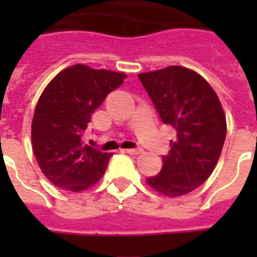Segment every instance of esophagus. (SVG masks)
<instances>
[{
	"label": "esophagus",
	"instance_id": "esophagus-1",
	"mask_svg": "<svg viewBox=\"0 0 257 257\" xmlns=\"http://www.w3.org/2000/svg\"><path fill=\"white\" fill-rule=\"evenodd\" d=\"M125 153H129V154H139L142 153V149L140 147H136V149H126V150H123Z\"/></svg>",
	"mask_w": 257,
	"mask_h": 257
}]
</instances>
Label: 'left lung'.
Instances as JSON below:
<instances>
[{"label": "left lung", "mask_w": 257, "mask_h": 257, "mask_svg": "<svg viewBox=\"0 0 257 257\" xmlns=\"http://www.w3.org/2000/svg\"><path fill=\"white\" fill-rule=\"evenodd\" d=\"M162 122L178 132L161 171L147 183L168 197L191 193L213 172L226 139V117L215 90L193 70L169 66L138 75Z\"/></svg>", "instance_id": "left-lung-1"}]
</instances>
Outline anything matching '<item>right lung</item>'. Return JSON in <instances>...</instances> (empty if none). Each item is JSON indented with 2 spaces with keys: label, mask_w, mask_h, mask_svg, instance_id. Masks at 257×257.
I'll return each mask as SVG.
<instances>
[{
  "label": "right lung",
  "mask_w": 257,
  "mask_h": 257,
  "mask_svg": "<svg viewBox=\"0 0 257 257\" xmlns=\"http://www.w3.org/2000/svg\"><path fill=\"white\" fill-rule=\"evenodd\" d=\"M125 78L122 73L75 64L60 71L42 92L31 123L33 151L56 187L78 193L104 175L112 153L84 145L81 138L96 108Z\"/></svg>",
  "instance_id": "add662e5"
}]
</instances>
